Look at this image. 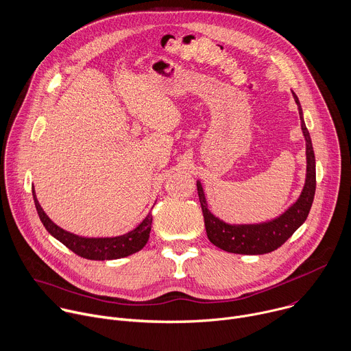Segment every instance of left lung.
I'll list each match as a JSON object with an SVG mask.
<instances>
[{"instance_id":"1","label":"left lung","mask_w":351,"mask_h":351,"mask_svg":"<svg viewBox=\"0 0 351 351\" xmlns=\"http://www.w3.org/2000/svg\"><path fill=\"white\" fill-rule=\"evenodd\" d=\"M292 94L299 109L302 131L306 139L307 170L304 186L300 196L282 215H279L278 217L269 221L258 224H230L212 213V210L207 207L203 186L199 180L196 181L207 238L215 246L226 252L238 254L269 253L278 249L279 246H282L293 235V232L306 221L310 213L315 193V156L311 144V136L304 123L300 101L295 93Z\"/></svg>"}]
</instances>
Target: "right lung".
Returning a JSON list of instances; mask_svg holds the SVG:
<instances>
[{
	"instance_id": "add662e5",
	"label": "right lung",
	"mask_w": 351,
	"mask_h": 351,
	"mask_svg": "<svg viewBox=\"0 0 351 351\" xmlns=\"http://www.w3.org/2000/svg\"><path fill=\"white\" fill-rule=\"evenodd\" d=\"M33 199L37 208L38 217L45 227V230L62 242L66 247H69L76 254L88 260H116L127 257L132 253L141 250L148 239L152 227V215L149 213L141 223H139L134 230L127 234L117 237H106V238H87L80 237L73 232H69L60 227H58L43 210L41 204L37 200L36 191L33 186Z\"/></svg>"
}]
</instances>
